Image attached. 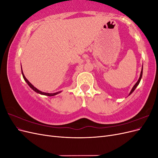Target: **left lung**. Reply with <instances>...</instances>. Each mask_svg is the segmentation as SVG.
<instances>
[{"mask_svg":"<svg viewBox=\"0 0 158 158\" xmlns=\"http://www.w3.org/2000/svg\"><path fill=\"white\" fill-rule=\"evenodd\" d=\"M142 71H143V67H142V70H141V73H140V78H139V79H138V80L137 81V82L135 84V85H134L133 86V88H132V89H131V92H130V94H129V95H131L134 91H135V89H136V88L138 86V85L139 84V83H140V80H141V78H142Z\"/></svg>","mask_w":158,"mask_h":158,"instance_id":"1","label":"left lung"}]
</instances>
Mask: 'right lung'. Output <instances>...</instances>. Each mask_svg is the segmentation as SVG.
Here are the masks:
<instances>
[{"label": "right lung", "mask_w": 158, "mask_h": 158, "mask_svg": "<svg viewBox=\"0 0 158 158\" xmlns=\"http://www.w3.org/2000/svg\"><path fill=\"white\" fill-rule=\"evenodd\" d=\"M22 76H23V79H24V80L26 81V82H27V84L29 85V86L33 89V90H34L35 92H37V93H38V94H41V95H47V96H54V95H56V94H59V93H60L61 92H56V93H52V94H49V93H45V92H41V91H40V90H39V89H37L36 88H35L34 86H33V85L29 82V81H28L27 80V78L25 77V76H24V74H23V72H22Z\"/></svg>", "instance_id": "right-lung-1"}]
</instances>
